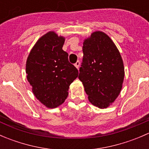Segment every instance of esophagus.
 <instances>
[{
	"instance_id": "obj_1",
	"label": "esophagus",
	"mask_w": 149,
	"mask_h": 149,
	"mask_svg": "<svg viewBox=\"0 0 149 149\" xmlns=\"http://www.w3.org/2000/svg\"><path fill=\"white\" fill-rule=\"evenodd\" d=\"M75 66H76V68L79 69V66H80V62H79V61H77V62H76V63H75Z\"/></svg>"
}]
</instances>
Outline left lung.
Returning <instances> with one entry per match:
<instances>
[{
	"mask_svg": "<svg viewBox=\"0 0 149 149\" xmlns=\"http://www.w3.org/2000/svg\"><path fill=\"white\" fill-rule=\"evenodd\" d=\"M83 45L79 79L88 101L100 109L107 108L123 87L125 70L120 53L110 37L101 31L93 32Z\"/></svg>",
	"mask_w": 149,
	"mask_h": 149,
	"instance_id": "obj_1",
	"label": "left lung"
}]
</instances>
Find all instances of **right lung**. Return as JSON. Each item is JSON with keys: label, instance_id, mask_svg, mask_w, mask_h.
Instances as JSON below:
<instances>
[{"label": "right lung", "instance_id": "right-lung-1", "mask_svg": "<svg viewBox=\"0 0 149 149\" xmlns=\"http://www.w3.org/2000/svg\"><path fill=\"white\" fill-rule=\"evenodd\" d=\"M64 42L65 37L49 31L37 40L26 60V78L33 94L51 109L65 102L69 86L79 74L63 49Z\"/></svg>", "mask_w": 149, "mask_h": 149}]
</instances>
